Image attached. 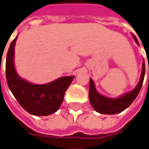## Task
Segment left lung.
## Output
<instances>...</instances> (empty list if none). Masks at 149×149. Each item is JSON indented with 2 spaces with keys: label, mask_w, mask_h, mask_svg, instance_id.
<instances>
[{
  "label": "left lung",
  "mask_w": 149,
  "mask_h": 149,
  "mask_svg": "<svg viewBox=\"0 0 149 149\" xmlns=\"http://www.w3.org/2000/svg\"><path fill=\"white\" fill-rule=\"evenodd\" d=\"M134 36V35H133ZM134 38L135 42L139 44L137 38L134 36ZM145 74V64L143 63V70L141 74L140 80L135 87L134 89L124 95L119 97L117 98H110L101 95L96 90L95 84L93 80L90 79V84H89V101L96 111L99 112L101 114H117L119 112L123 111L127 107H129L130 104L134 101L136 97L139 94V91L141 89L143 85V82Z\"/></svg>",
  "instance_id": "left-lung-1"
}]
</instances>
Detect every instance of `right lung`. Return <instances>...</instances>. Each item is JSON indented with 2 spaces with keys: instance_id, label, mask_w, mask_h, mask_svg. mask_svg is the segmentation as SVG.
Segmentation results:
<instances>
[{
  "instance_id": "right-lung-1",
  "label": "right lung",
  "mask_w": 149,
  "mask_h": 149,
  "mask_svg": "<svg viewBox=\"0 0 149 149\" xmlns=\"http://www.w3.org/2000/svg\"><path fill=\"white\" fill-rule=\"evenodd\" d=\"M17 37L9 47L6 63V74L10 90L20 106L34 116H48L56 112L62 103L65 93L74 76L59 78L46 84H33L18 75L15 64V46Z\"/></svg>"
}]
</instances>
